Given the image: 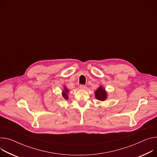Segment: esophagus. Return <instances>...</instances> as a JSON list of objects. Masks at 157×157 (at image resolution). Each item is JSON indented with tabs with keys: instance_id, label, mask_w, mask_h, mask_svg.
I'll use <instances>...</instances> for the list:
<instances>
[{
	"instance_id": "obj_1",
	"label": "esophagus",
	"mask_w": 157,
	"mask_h": 157,
	"mask_svg": "<svg viewBox=\"0 0 157 157\" xmlns=\"http://www.w3.org/2000/svg\"><path fill=\"white\" fill-rule=\"evenodd\" d=\"M79 88L81 89V90H86V85L81 84L79 86Z\"/></svg>"
}]
</instances>
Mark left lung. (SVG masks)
<instances>
[{"mask_svg":"<svg viewBox=\"0 0 157 157\" xmlns=\"http://www.w3.org/2000/svg\"><path fill=\"white\" fill-rule=\"evenodd\" d=\"M94 96L98 100L104 101L108 98V93L106 90L100 86L94 91Z\"/></svg>","mask_w":157,"mask_h":157,"instance_id":"1","label":"left lung"}]
</instances>
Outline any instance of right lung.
<instances>
[{
    "instance_id": "obj_1",
    "label": "right lung",
    "mask_w": 157,
    "mask_h": 157,
    "mask_svg": "<svg viewBox=\"0 0 157 157\" xmlns=\"http://www.w3.org/2000/svg\"><path fill=\"white\" fill-rule=\"evenodd\" d=\"M69 90L67 89V88L64 86V89L62 91V95H63V97L65 99H68V94H69Z\"/></svg>"
}]
</instances>
